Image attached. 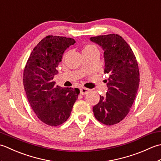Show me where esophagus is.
<instances>
[{
	"label": "esophagus",
	"mask_w": 161,
	"mask_h": 161,
	"mask_svg": "<svg viewBox=\"0 0 161 161\" xmlns=\"http://www.w3.org/2000/svg\"><path fill=\"white\" fill-rule=\"evenodd\" d=\"M90 90L87 89V88H85V87H81L80 89V94L82 95H85L87 94L88 92H89Z\"/></svg>",
	"instance_id": "1"
}]
</instances>
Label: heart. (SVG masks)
<instances>
[{"label":"heart","instance_id":"1","mask_svg":"<svg viewBox=\"0 0 161 161\" xmlns=\"http://www.w3.org/2000/svg\"><path fill=\"white\" fill-rule=\"evenodd\" d=\"M95 49H97V47L94 45L92 44H87L86 46H85V47L83 49V53H87V52H90L93 50H95Z\"/></svg>","mask_w":161,"mask_h":161}]
</instances>
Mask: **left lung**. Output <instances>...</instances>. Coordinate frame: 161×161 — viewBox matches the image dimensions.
I'll return each mask as SVG.
<instances>
[{"mask_svg":"<svg viewBox=\"0 0 161 161\" xmlns=\"http://www.w3.org/2000/svg\"><path fill=\"white\" fill-rule=\"evenodd\" d=\"M104 51V73L109 74L108 92L100 96L93 107L94 117L106 125H113L124 119L136 99L140 83L137 62L130 46L117 34L90 38Z\"/></svg>","mask_w":161,"mask_h":161,"instance_id":"left-lung-1","label":"left lung"}]
</instances>
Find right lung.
I'll return each instance as SVG.
<instances>
[{"label": "right lung", "instance_id": "obj_1", "mask_svg": "<svg viewBox=\"0 0 161 161\" xmlns=\"http://www.w3.org/2000/svg\"><path fill=\"white\" fill-rule=\"evenodd\" d=\"M76 43L72 38L48 35L33 48L24 71V86L28 100L42 122L57 126L69 117L80 90L61 87L53 81L62 55Z\"/></svg>", "mask_w": 161, "mask_h": 161}]
</instances>
